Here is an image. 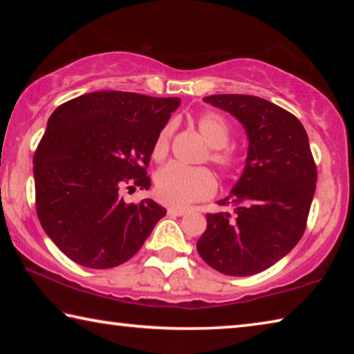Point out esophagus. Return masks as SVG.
Instances as JSON below:
<instances>
[{"label": "esophagus", "instance_id": "34e87169", "mask_svg": "<svg viewBox=\"0 0 354 354\" xmlns=\"http://www.w3.org/2000/svg\"><path fill=\"white\" fill-rule=\"evenodd\" d=\"M167 214L170 215V217H183L184 214H187V209L185 207H178V206H173L167 209Z\"/></svg>", "mask_w": 354, "mask_h": 354}]
</instances>
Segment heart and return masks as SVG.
I'll return each mask as SVG.
<instances>
[{"label": "heart", "mask_w": 354, "mask_h": 354, "mask_svg": "<svg viewBox=\"0 0 354 354\" xmlns=\"http://www.w3.org/2000/svg\"><path fill=\"white\" fill-rule=\"evenodd\" d=\"M196 127L203 139L211 147L207 160L223 173L239 169L241 158L236 151L226 148L231 139V129L217 113L207 112L196 118ZM173 127L167 124L158 134L153 145V159L162 160L169 153ZM154 189L158 198L165 205L184 206L189 203L206 200L217 190V183L212 173L203 167H184L179 164H167L159 169L154 176Z\"/></svg>", "instance_id": "1"}]
</instances>
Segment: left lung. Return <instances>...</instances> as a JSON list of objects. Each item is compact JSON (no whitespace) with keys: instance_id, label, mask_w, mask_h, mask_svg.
Segmentation results:
<instances>
[{"instance_id":"8db88e82","label":"left lung","mask_w":354,"mask_h":354,"mask_svg":"<svg viewBox=\"0 0 354 354\" xmlns=\"http://www.w3.org/2000/svg\"><path fill=\"white\" fill-rule=\"evenodd\" d=\"M205 103L230 112L245 128L248 154L231 194L230 212L207 214L196 250L230 277H251L289 253L306 230L317 167L306 129L283 107L251 95H211Z\"/></svg>"}]
</instances>
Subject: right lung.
Instances as JSON below:
<instances>
[{
	"instance_id": "add662e5",
	"label": "right lung",
	"mask_w": 354,
	"mask_h": 354,
	"mask_svg": "<svg viewBox=\"0 0 354 354\" xmlns=\"http://www.w3.org/2000/svg\"><path fill=\"white\" fill-rule=\"evenodd\" d=\"M179 103L104 91L81 95L51 113L34 154L35 207L46 236L71 261L117 267L167 214L149 198L127 203L120 190L149 189L154 140Z\"/></svg>"
}]
</instances>
